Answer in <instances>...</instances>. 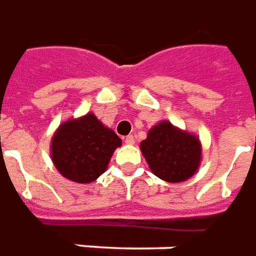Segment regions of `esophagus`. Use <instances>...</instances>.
Instances as JSON below:
<instances>
[{
  "mask_svg": "<svg viewBox=\"0 0 256 256\" xmlns=\"http://www.w3.org/2000/svg\"><path fill=\"white\" fill-rule=\"evenodd\" d=\"M124 142H126V144H134V143H135V139H134V136L132 135H128V136H126Z\"/></svg>",
  "mask_w": 256,
  "mask_h": 256,
  "instance_id": "34e87169",
  "label": "esophagus"
}]
</instances>
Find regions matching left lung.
I'll return each instance as SVG.
<instances>
[{
  "instance_id": "1",
  "label": "left lung",
  "mask_w": 256,
  "mask_h": 256,
  "mask_svg": "<svg viewBox=\"0 0 256 256\" xmlns=\"http://www.w3.org/2000/svg\"><path fill=\"white\" fill-rule=\"evenodd\" d=\"M140 150L156 177L169 182L187 180L200 162V144L196 136L182 132L168 121L151 128Z\"/></svg>"
}]
</instances>
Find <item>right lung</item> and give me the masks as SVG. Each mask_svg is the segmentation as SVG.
<instances>
[{
  "label": "right lung",
  "mask_w": 256,
  "mask_h": 256,
  "mask_svg": "<svg viewBox=\"0 0 256 256\" xmlns=\"http://www.w3.org/2000/svg\"><path fill=\"white\" fill-rule=\"evenodd\" d=\"M121 139L94 114L60 126L52 142V160L57 170L74 182H91L106 170Z\"/></svg>",
  "instance_id": "1"
}]
</instances>
